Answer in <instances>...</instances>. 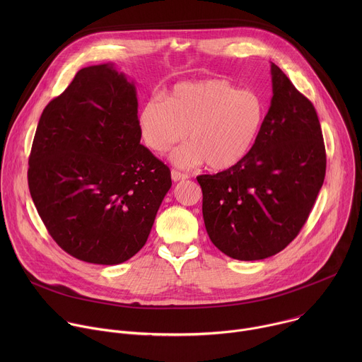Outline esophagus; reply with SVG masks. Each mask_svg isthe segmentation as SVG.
<instances>
[{
    "mask_svg": "<svg viewBox=\"0 0 362 362\" xmlns=\"http://www.w3.org/2000/svg\"><path fill=\"white\" fill-rule=\"evenodd\" d=\"M172 179H173V182H180V180L189 179V175L182 173V172H179V170H172Z\"/></svg>",
    "mask_w": 362,
    "mask_h": 362,
    "instance_id": "obj_1",
    "label": "esophagus"
}]
</instances>
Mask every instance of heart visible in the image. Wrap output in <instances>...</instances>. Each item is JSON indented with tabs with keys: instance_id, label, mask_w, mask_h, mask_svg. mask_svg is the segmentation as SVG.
I'll list each match as a JSON object with an SVG mask.
<instances>
[{
	"instance_id": "obj_1",
	"label": "heart",
	"mask_w": 362,
	"mask_h": 362,
	"mask_svg": "<svg viewBox=\"0 0 362 362\" xmlns=\"http://www.w3.org/2000/svg\"><path fill=\"white\" fill-rule=\"evenodd\" d=\"M265 101L253 90H239L226 80L185 81L165 97L153 95L140 109L139 129L144 144L172 154L180 168L206 163L228 170L240 163L253 147L265 120Z\"/></svg>"
}]
</instances>
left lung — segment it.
<instances>
[{"mask_svg": "<svg viewBox=\"0 0 362 362\" xmlns=\"http://www.w3.org/2000/svg\"><path fill=\"white\" fill-rule=\"evenodd\" d=\"M272 100L259 137L236 166L197 176L214 245L238 261H259L300 232L322 187L327 154L314 105L271 64Z\"/></svg>", "mask_w": 362, "mask_h": 362, "instance_id": "1", "label": "left lung"}]
</instances>
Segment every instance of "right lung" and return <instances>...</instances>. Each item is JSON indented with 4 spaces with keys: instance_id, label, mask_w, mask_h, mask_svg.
Instances as JSON below:
<instances>
[{
    "instance_id": "add662e5",
    "label": "right lung",
    "mask_w": 362,
    "mask_h": 362,
    "mask_svg": "<svg viewBox=\"0 0 362 362\" xmlns=\"http://www.w3.org/2000/svg\"><path fill=\"white\" fill-rule=\"evenodd\" d=\"M140 139L136 87L113 64L81 69L45 106L28 187L51 238L77 259L117 265L144 246L172 177Z\"/></svg>"
}]
</instances>
